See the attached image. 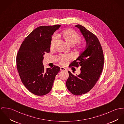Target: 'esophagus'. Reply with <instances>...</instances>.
Wrapping results in <instances>:
<instances>
[{
	"mask_svg": "<svg viewBox=\"0 0 124 124\" xmlns=\"http://www.w3.org/2000/svg\"><path fill=\"white\" fill-rule=\"evenodd\" d=\"M60 70L61 71H67V69L65 68H64V67H61L60 68Z\"/></svg>",
	"mask_w": 124,
	"mask_h": 124,
	"instance_id": "34e87169",
	"label": "esophagus"
}]
</instances>
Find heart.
Here are the masks:
<instances>
[{"mask_svg": "<svg viewBox=\"0 0 124 124\" xmlns=\"http://www.w3.org/2000/svg\"><path fill=\"white\" fill-rule=\"evenodd\" d=\"M57 36L59 37V35H57ZM60 37H61V38L71 46H73L78 44L77 49L78 51L82 50L85 47L84 44L80 43L82 39L81 37L77 32L72 29H69L65 30L61 33ZM56 39V36H54L52 37L50 43V46L51 48H53L54 47ZM58 58L59 62L61 65H66L69 63V61L72 60L73 57L70 55H60L58 56Z\"/></svg>", "mask_w": 124, "mask_h": 124, "instance_id": "obj_1", "label": "heart"}]
</instances>
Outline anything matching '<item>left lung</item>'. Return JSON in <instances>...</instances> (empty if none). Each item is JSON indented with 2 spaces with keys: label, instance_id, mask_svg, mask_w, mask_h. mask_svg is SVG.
<instances>
[{
  "label": "left lung",
  "instance_id": "left-lung-1",
  "mask_svg": "<svg viewBox=\"0 0 124 124\" xmlns=\"http://www.w3.org/2000/svg\"><path fill=\"white\" fill-rule=\"evenodd\" d=\"M75 26L79 28L85 39L86 46L78 58L69 66L70 68L80 66L81 73L75 76L69 71L66 86L72 94L79 96L91 90L98 80L103 69L104 57L101 45L96 36L80 25Z\"/></svg>",
  "mask_w": 124,
  "mask_h": 124
}]
</instances>
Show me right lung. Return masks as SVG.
Instances as JSON below:
<instances>
[{"label":"right lung","mask_w":124,"mask_h":124,"mask_svg":"<svg viewBox=\"0 0 124 124\" xmlns=\"http://www.w3.org/2000/svg\"><path fill=\"white\" fill-rule=\"evenodd\" d=\"M60 27L56 25L36 28L26 38L18 51L16 63L19 77L25 87L34 95L48 94L60 70L57 66L45 69L42 63L44 55L50 52L52 36Z\"/></svg>","instance_id":"1"}]
</instances>
